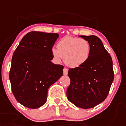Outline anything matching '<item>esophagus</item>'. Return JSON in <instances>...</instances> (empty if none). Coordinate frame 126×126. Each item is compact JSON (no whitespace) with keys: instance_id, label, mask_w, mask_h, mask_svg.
I'll use <instances>...</instances> for the list:
<instances>
[{"instance_id":"34e87169","label":"esophagus","mask_w":126,"mask_h":126,"mask_svg":"<svg viewBox=\"0 0 126 126\" xmlns=\"http://www.w3.org/2000/svg\"><path fill=\"white\" fill-rule=\"evenodd\" d=\"M63 74H64V75H67L68 74V69L66 67L63 69Z\"/></svg>"}]
</instances>
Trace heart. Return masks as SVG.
I'll return each mask as SVG.
<instances>
[{"label":"heart","mask_w":126,"mask_h":126,"mask_svg":"<svg viewBox=\"0 0 126 126\" xmlns=\"http://www.w3.org/2000/svg\"><path fill=\"white\" fill-rule=\"evenodd\" d=\"M56 47L51 49L54 58L57 61L64 58L65 63L69 67L82 65L90 57V44L83 38L65 36L58 41Z\"/></svg>","instance_id":"heart-1"}]
</instances>
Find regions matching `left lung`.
<instances>
[{"instance_id":"8db88e82","label":"left lung","mask_w":126,"mask_h":126,"mask_svg":"<svg viewBox=\"0 0 126 126\" xmlns=\"http://www.w3.org/2000/svg\"><path fill=\"white\" fill-rule=\"evenodd\" d=\"M90 44V57L79 67L69 69L71 83L67 96L78 107L90 109L107 97L114 78L112 59L97 36H80Z\"/></svg>"}]
</instances>
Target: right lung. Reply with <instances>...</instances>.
I'll return each mask as SVG.
<instances>
[{"label":"right lung","mask_w":126,"mask_h":126,"mask_svg":"<svg viewBox=\"0 0 126 126\" xmlns=\"http://www.w3.org/2000/svg\"><path fill=\"white\" fill-rule=\"evenodd\" d=\"M58 37L57 33L31 31L23 36L14 52L9 73L12 92L26 107L43 105L49 86L63 75V65L51 61V49Z\"/></svg>","instance_id":"add662e5"}]
</instances>
